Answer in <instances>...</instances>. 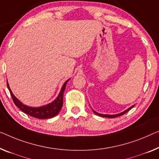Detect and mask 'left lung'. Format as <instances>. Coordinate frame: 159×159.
<instances>
[{"label":"left lung","instance_id":"left-lung-1","mask_svg":"<svg viewBox=\"0 0 159 159\" xmlns=\"http://www.w3.org/2000/svg\"><path fill=\"white\" fill-rule=\"evenodd\" d=\"M134 106H131V107H129V108H128V109H126L125 111H123V112H121V113H118V114H114V115H110V114H102V113H97L96 111H95L94 110H93V113H96V115H98V116H101V117H105V118H116V117H118V116H122V115H124V113H125L126 112H128V111H130L131 109V108L134 107Z\"/></svg>","mask_w":159,"mask_h":159}]
</instances>
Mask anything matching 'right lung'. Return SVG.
<instances>
[{
    "label": "right lung",
    "mask_w": 159,
    "mask_h": 159,
    "mask_svg": "<svg viewBox=\"0 0 159 159\" xmlns=\"http://www.w3.org/2000/svg\"><path fill=\"white\" fill-rule=\"evenodd\" d=\"M69 80L70 79L66 80L64 84H63V86L61 89L60 93H59L58 96H57V98L55 100L52 101L51 103L46 104V105L40 106V107H31V106H28L23 104L13 95V92L11 91L10 89V86H9L8 80H7V86H8V89L9 91H10L14 103L23 112L30 116L39 118V119H46V118H51L56 116L57 114H58L59 111H61L63 103V93H64V91L66 89V84H67V83Z\"/></svg>",
    "instance_id": "add662e5"
}]
</instances>
